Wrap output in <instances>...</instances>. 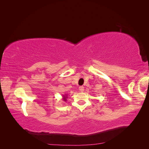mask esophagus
<instances>
[{
  "label": "esophagus",
  "instance_id": "esophagus-1",
  "mask_svg": "<svg viewBox=\"0 0 149 149\" xmlns=\"http://www.w3.org/2000/svg\"><path fill=\"white\" fill-rule=\"evenodd\" d=\"M79 91H81V92H83V91H84V86H79Z\"/></svg>",
  "mask_w": 149,
  "mask_h": 149
}]
</instances>
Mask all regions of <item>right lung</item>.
I'll return each instance as SVG.
<instances>
[{"instance_id": "right-lung-1", "label": "right lung", "mask_w": 149, "mask_h": 149, "mask_svg": "<svg viewBox=\"0 0 149 149\" xmlns=\"http://www.w3.org/2000/svg\"><path fill=\"white\" fill-rule=\"evenodd\" d=\"M67 98H68L67 95L65 94V95H63V100H64L65 102H66V101L67 100H66V99H67Z\"/></svg>"}]
</instances>
